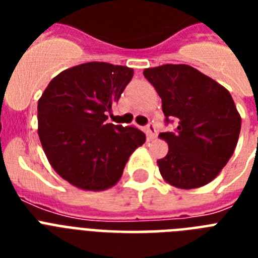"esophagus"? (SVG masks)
Masks as SVG:
<instances>
[{
    "instance_id": "1",
    "label": "esophagus",
    "mask_w": 258,
    "mask_h": 258,
    "mask_svg": "<svg viewBox=\"0 0 258 258\" xmlns=\"http://www.w3.org/2000/svg\"><path fill=\"white\" fill-rule=\"evenodd\" d=\"M146 133H147V137L150 139H154V138L157 137V127H155V124L150 123V124L146 125Z\"/></svg>"
}]
</instances>
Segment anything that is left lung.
<instances>
[{"label":"left lung","mask_w":258,"mask_h":258,"mask_svg":"<svg viewBox=\"0 0 258 258\" xmlns=\"http://www.w3.org/2000/svg\"><path fill=\"white\" fill-rule=\"evenodd\" d=\"M162 99L166 123L174 133L159 138L169 153L157 162L163 179L178 188L212 182L236 150L241 116L225 87L186 64H165L143 71Z\"/></svg>","instance_id":"1"}]
</instances>
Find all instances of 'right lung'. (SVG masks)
Here are the masks:
<instances>
[{
  "label": "right lung",
  "instance_id": "1",
  "mask_svg": "<svg viewBox=\"0 0 258 258\" xmlns=\"http://www.w3.org/2000/svg\"><path fill=\"white\" fill-rule=\"evenodd\" d=\"M134 70L92 61L50 80L37 105L38 137L50 166L82 190L101 191L120 179L130 155L146 142L133 125L107 123Z\"/></svg>",
  "mask_w": 258,
  "mask_h": 258
}]
</instances>
